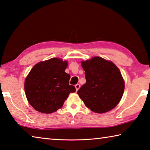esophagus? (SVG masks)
I'll list each match as a JSON object with an SVG mask.
<instances>
[{"label": "esophagus", "mask_w": 150, "mask_h": 150, "mask_svg": "<svg viewBox=\"0 0 150 150\" xmlns=\"http://www.w3.org/2000/svg\"><path fill=\"white\" fill-rule=\"evenodd\" d=\"M75 88H76V91H78V90H79V88H80V85L79 84H76L75 85Z\"/></svg>", "instance_id": "obj_1"}]
</instances>
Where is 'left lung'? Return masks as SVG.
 <instances>
[{
    "label": "left lung",
    "mask_w": 150,
    "mask_h": 150,
    "mask_svg": "<svg viewBox=\"0 0 150 150\" xmlns=\"http://www.w3.org/2000/svg\"><path fill=\"white\" fill-rule=\"evenodd\" d=\"M86 84L78 94L91 111L102 114L114 109L123 96L125 82L119 68L110 60L94 56L81 61Z\"/></svg>",
    "instance_id": "left-lung-1"
}]
</instances>
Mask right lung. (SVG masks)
Returning <instances> with one entry per match:
<instances>
[{
    "instance_id": "obj_1",
    "label": "right lung",
    "mask_w": 150,
    "mask_h": 150,
    "mask_svg": "<svg viewBox=\"0 0 150 150\" xmlns=\"http://www.w3.org/2000/svg\"><path fill=\"white\" fill-rule=\"evenodd\" d=\"M68 62L59 58L41 61L34 65L24 81V92L29 104L36 111L51 114L61 108L76 88L69 84L65 72Z\"/></svg>"
}]
</instances>
